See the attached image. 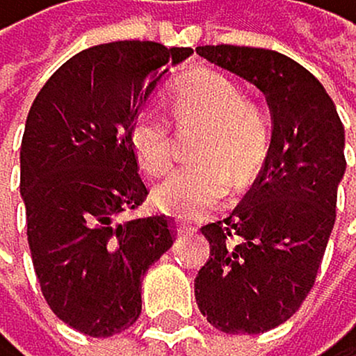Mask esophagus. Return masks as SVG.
<instances>
[{
    "label": "esophagus",
    "mask_w": 356,
    "mask_h": 356,
    "mask_svg": "<svg viewBox=\"0 0 356 356\" xmlns=\"http://www.w3.org/2000/svg\"><path fill=\"white\" fill-rule=\"evenodd\" d=\"M175 231H177V235H184V233L195 231V226H193V224H188V221H177V224H175Z\"/></svg>",
    "instance_id": "34e87169"
}]
</instances>
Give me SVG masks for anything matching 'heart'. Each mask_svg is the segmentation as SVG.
Masks as SVG:
<instances>
[{"label":"heart","mask_w":356,"mask_h":356,"mask_svg":"<svg viewBox=\"0 0 356 356\" xmlns=\"http://www.w3.org/2000/svg\"><path fill=\"white\" fill-rule=\"evenodd\" d=\"M172 114L179 123L200 121L193 156L200 163L170 172L154 188V205L179 219H202L219 209L233 191L245 188L268 154L270 132L264 116L245 102L240 86L214 70H200L175 88ZM130 147L149 175L172 163V128L156 106L142 109L130 128Z\"/></svg>","instance_id":"obj_1"}]
</instances>
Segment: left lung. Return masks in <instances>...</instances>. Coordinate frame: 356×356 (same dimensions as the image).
I'll return each mask as SVG.
<instances>
[{
	"mask_svg": "<svg viewBox=\"0 0 356 356\" xmlns=\"http://www.w3.org/2000/svg\"><path fill=\"white\" fill-rule=\"evenodd\" d=\"M195 53L254 83L270 109L264 168L231 216L202 226L209 259L195 277V303L214 329L264 334L315 284L336 224L345 130L324 86L282 53L224 44Z\"/></svg>",
	"mask_w": 356,
	"mask_h": 356,
	"instance_id": "1",
	"label": "left lung"
}]
</instances>
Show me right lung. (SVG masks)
<instances>
[{
	"mask_svg": "<svg viewBox=\"0 0 356 356\" xmlns=\"http://www.w3.org/2000/svg\"><path fill=\"white\" fill-rule=\"evenodd\" d=\"M191 48L99 44L46 81L20 144L27 242L46 303L92 338L121 334L142 312V277L175 242L168 216L118 221L149 195L130 128L170 67Z\"/></svg>",
	"mask_w": 356,
	"mask_h": 356,
	"instance_id": "right-lung-1",
	"label": "right lung"
}]
</instances>
